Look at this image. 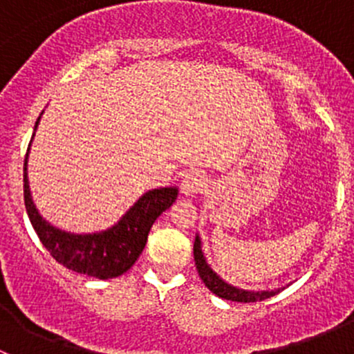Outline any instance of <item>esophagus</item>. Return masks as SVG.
I'll use <instances>...</instances> for the list:
<instances>
[{"instance_id":"obj_1","label":"esophagus","mask_w":354,"mask_h":354,"mask_svg":"<svg viewBox=\"0 0 354 354\" xmlns=\"http://www.w3.org/2000/svg\"><path fill=\"white\" fill-rule=\"evenodd\" d=\"M205 187H207L205 176L197 173V171H190V173L185 174L180 185L181 194L187 195V197H194V195L202 194V192L205 190Z\"/></svg>"}]
</instances>
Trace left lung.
I'll return each instance as SVG.
<instances>
[{
  "label": "left lung",
  "mask_w": 354,
  "mask_h": 354,
  "mask_svg": "<svg viewBox=\"0 0 354 354\" xmlns=\"http://www.w3.org/2000/svg\"><path fill=\"white\" fill-rule=\"evenodd\" d=\"M194 257H195V266H197L200 279L203 281V284H205L214 295L219 296V298L231 299V301H240V303H253V301H262V299L270 298V296L277 295V292L281 291V288L272 289V291H269V289H267V291H248V289H241V288L227 284L226 281L221 279V277L210 269L209 263H207L205 257H203L202 241H200L198 234L195 236Z\"/></svg>",
  "instance_id": "1"
}]
</instances>
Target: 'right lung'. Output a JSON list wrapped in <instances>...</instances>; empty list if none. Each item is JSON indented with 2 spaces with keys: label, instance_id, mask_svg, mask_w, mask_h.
<instances>
[{
  "label": "right lung",
  "instance_id": "right-lung-1",
  "mask_svg": "<svg viewBox=\"0 0 354 354\" xmlns=\"http://www.w3.org/2000/svg\"><path fill=\"white\" fill-rule=\"evenodd\" d=\"M39 121H41V116L35 121L34 133L37 130ZM30 144H28L24 162V200L28 219L44 248L51 253L56 262L63 263L66 269L95 277V279H113L127 272L144 252L152 224L176 200L178 188L166 187L149 190L109 230L87 234L68 233L48 223L39 214L32 200L27 178Z\"/></svg>",
  "mask_w": 354,
  "mask_h": 354
}]
</instances>
